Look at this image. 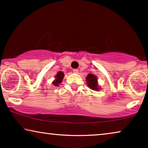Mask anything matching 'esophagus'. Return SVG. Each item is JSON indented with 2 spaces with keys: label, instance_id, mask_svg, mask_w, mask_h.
<instances>
[{
  "label": "esophagus",
  "instance_id": "34e87169",
  "mask_svg": "<svg viewBox=\"0 0 148 148\" xmlns=\"http://www.w3.org/2000/svg\"><path fill=\"white\" fill-rule=\"evenodd\" d=\"M73 72H74V73H75V74H78V69H74Z\"/></svg>",
  "mask_w": 148,
  "mask_h": 148
}]
</instances>
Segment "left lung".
I'll list each match as a JSON object with an SVG mask.
<instances>
[{
  "mask_svg": "<svg viewBox=\"0 0 148 148\" xmlns=\"http://www.w3.org/2000/svg\"><path fill=\"white\" fill-rule=\"evenodd\" d=\"M86 82L88 86L93 90H99V88L98 87V82L97 76L93 74H89L86 77Z\"/></svg>",
  "mask_w": 148,
  "mask_h": 148,
  "instance_id": "1",
  "label": "left lung"
}]
</instances>
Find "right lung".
<instances>
[{
	"mask_svg": "<svg viewBox=\"0 0 148 148\" xmlns=\"http://www.w3.org/2000/svg\"><path fill=\"white\" fill-rule=\"evenodd\" d=\"M64 74L62 72H58L56 76V80L53 82V84L56 86H58V85L62 82V79L64 78Z\"/></svg>",
	"mask_w": 148,
	"mask_h": 148,
	"instance_id": "add662e5",
	"label": "right lung"
}]
</instances>
